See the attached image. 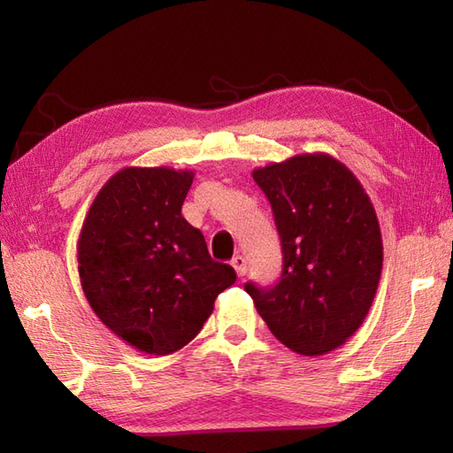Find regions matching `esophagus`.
<instances>
[{"label":"esophagus","instance_id":"34e87169","mask_svg":"<svg viewBox=\"0 0 453 453\" xmlns=\"http://www.w3.org/2000/svg\"><path fill=\"white\" fill-rule=\"evenodd\" d=\"M232 266L235 268V274L239 278H243L247 274V263H245V258L242 255H237V257L232 258Z\"/></svg>","mask_w":453,"mask_h":453}]
</instances>
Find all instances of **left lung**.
<instances>
[{
    "label": "left lung",
    "instance_id": "left-lung-1",
    "mask_svg": "<svg viewBox=\"0 0 453 453\" xmlns=\"http://www.w3.org/2000/svg\"><path fill=\"white\" fill-rule=\"evenodd\" d=\"M282 243L274 286L247 282L258 315L288 349L321 356L339 349L368 315L383 245L360 180L326 153H305L255 169Z\"/></svg>",
    "mask_w": 453,
    "mask_h": 453
}]
</instances>
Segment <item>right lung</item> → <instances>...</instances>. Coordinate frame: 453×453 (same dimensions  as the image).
Wrapping results in <instances>:
<instances>
[{"label":"right lung","instance_id":"1","mask_svg":"<svg viewBox=\"0 0 453 453\" xmlns=\"http://www.w3.org/2000/svg\"><path fill=\"white\" fill-rule=\"evenodd\" d=\"M192 179L169 167L122 169L95 196L80 234L85 297L114 334L146 354L188 344L237 278L180 214Z\"/></svg>","mask_w":453,"mask_h":453}]
</instances>
